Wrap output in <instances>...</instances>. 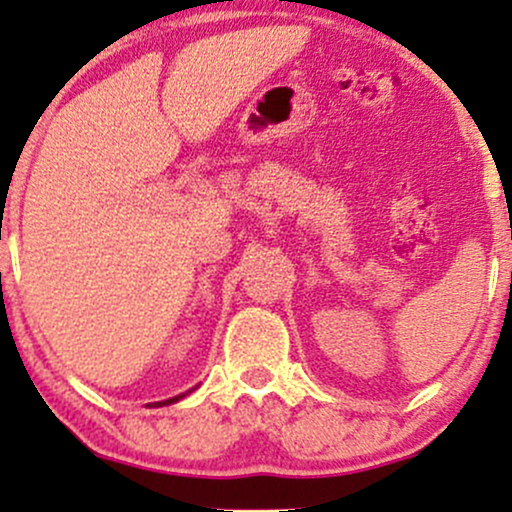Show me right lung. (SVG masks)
<instances>
[{
	"label": "right lung",
	"instance_id": "right-lung-1",
	"mask_svg": "<svg viewBox=\"0 0 512 512\" xmlns=\"http://www.w3.org/2000/svg\"><path fill=\"white\" fill-rule=\"evenodd\" d=\"M185 395H178V397H170V399H166V402H156L154 407H161V404H173V402H178V399H182Z\"/></svg>",
	"mask_w": 512,
	"mask_h": 512
}]
</instances>
